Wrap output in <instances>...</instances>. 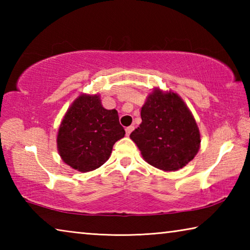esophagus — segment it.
Returning a JSON list of instances; mask_svg holds the SVG:
<instances>
[{
    "mask_svg": "<svg viewBox=\"0 0 250 250\" xmlns=\"http://www.w3.org/2000/svg\"><path fill=\"white\" fill-rule=\"evenodd\" d=\"M133 129H134V126H132V125H130V126H128V128H125V134L129 137L130 133L133 131Z\"/></svg>",
    "mask_w": 250,
    "mask_h": 250,
    "instance_id": "obj_1",
    "label": "esophagus"
}]
</instances>
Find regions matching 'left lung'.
Instances as JSON below:
<instances>
[{"label": "left lung", "mask_w": 250, "mask_h": 250, "mask_svg": "<svg viewBox=\"0 0 250 250\" xmlns=\"http://www.w3.org/2000/svg\"><path fill=\"white\" fill-rule=\"evenodd\" d=\"M141 119L130 138L146 162L174 172L195 158L201 146L200 129L176 92L154 88L142 105Z\"/></svg>", "instance_id": "1"}]
</instances>
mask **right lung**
Segmentation results:
<instances>
[{"label":"right lung","mask_w":250,"mask_h":250,"mask_svg":"<svg viewBox=\"0 0 250 250\" xmlns=\"http://www.w3.org/2000/svg\"><path fill=\"white\" fill-rule=\"evenodd\" d=\"M125 134L116 109L104 108L98 94H83L62 118L57 150L62 160L74 170L94 171L110 158L113 145Z\"/></svg>","instance_id":"right-lung-1"}]
</instances>
